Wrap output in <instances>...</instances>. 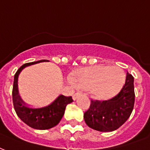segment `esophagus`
Here are the masks:
<instances>
[{
	"mask_svg": "<svg viewBox=\"0 0 150 150\" xmlns=\"http://www.w3.org/2000/svg\"><path fill=\"white\" fill-rule=\"evenodd\" d=\"M81 95V92H76L75 94H74V95H73V99H74V100H76V99H77V97L80 96Z\"/></svg>",
	"mask_w": 150,
	"mask_h": 150,
	"instance_id": "esophagus-1",
	"label": "esophagus"
}]
</instances>
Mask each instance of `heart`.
Masks as SVG:
<instances>
[{
  "mask_svg": "<svg viewBox=\"0 0 150 150\" xmlns=\"http://www.w3.org/2000/svg\"><path fill=\"white\" fill-rule=\"evenodd\" d=\"M125 79L126 75L122 69L100 65L77 71L74 82L81 88H92L96 97L108 99L116 95L122 88Z\"/></svg>",
  "mask_w": 150,
  "mask_h": 150,
  "instance_id": "b5f03b06",
  "label": "heart"
}]
</instances>
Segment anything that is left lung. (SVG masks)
<instances>
[{"instance_id":"left-lung-1","label":"left lung","mask_w":150,"mask_h":150,"mask_svg":"<svg viewBox=\"0 0 150 150\" xmlns=\"http://www.w3.org/2000/svg\"><path fill=\"white\" fill-rule=\"evenodd\" d=\"M134 77L127 74L126 82L119 94L108 100H91L84 114L86 124L93 130L110 132L117 130L132 113L134 105Z\"/></svg>"}]
</instances>
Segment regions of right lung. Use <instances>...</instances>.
I'll return each instance as SVG.
<instances>
[{
	"label": "right lung",
	"mask_w": 150,
	"mask_h": 150,
	"mask_svg": "<svg viewBox=\"0 0 150 150\" xmlns=\"http://www.w3.org/2000/svg\"><path fill=\"white\" fill-rule=\"evenodd\" d=\"M42 62L48 61L40 60L34 62L26 63L20 67L14 76L12 88V101L16 113L24 123L36 130H47L58 125L64 115L67 104L74 101L71 96L60 95L54 102L43 108H32L26 105V103L19 95L18 76L20 72L25 67Z\"/></svg>",
	"instance_id": "1"
}]
</instances>
